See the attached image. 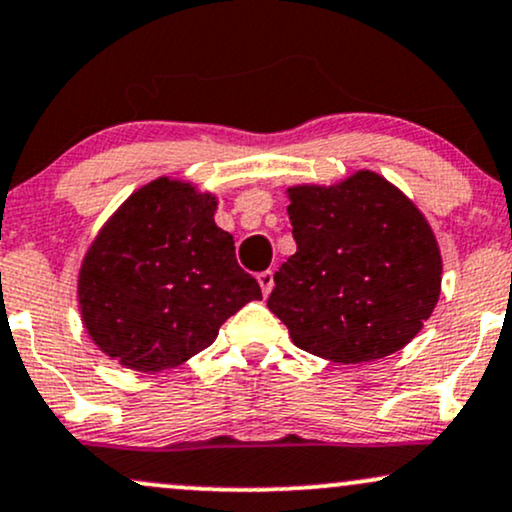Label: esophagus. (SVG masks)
Listing matches in <instances>:
<instances>
[{"mask_svg": "<svg viewBox=\"0 0 512 512\" xmlns=\"http://www.w3.org/2000/svg\"><path fill=\"white\" fill-rule=\"evenodd\" d=\"M257 281H260L264 296H269V293H272V289H274V272H272V269H267V272H262L260 276H257Z\"/></svg>", "mask_w": 512, "mask_h": 512, "instance_id": "1", "label": "esophagus"}]
</instances>
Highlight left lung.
Instances as JSON below:
<instances>
[{
    "label": "left lung",
    "instance_id": "8db88e82",
    "mask_svg": "<svg viewBox=\"0 0 512 512\" xmlns=\"http://www.w3.org/2000/svg\"><path fill=\"white\" fill-rule=\"evenodd\" d=\"M296 255L274 274L267 308L293 344L337 363L395 354L440 296V250L421 211L380 175L291 187Z\"/></svg>",
    "mask_w": 512,
    "mask_h": 512
}]
</instances>
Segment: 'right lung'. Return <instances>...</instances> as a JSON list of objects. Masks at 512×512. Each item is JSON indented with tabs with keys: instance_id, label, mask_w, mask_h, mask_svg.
Returning a JSON list of instances; mask_svg holds the SVG:
<instances>
[{
	"instance_id": "1",
	"label": "right lung",
	"mask_w": 512,
	"mask_h": 512,
	"mask_svg": "<svg viewBox=\"0 0 512 512\" xmlns=\"http://www.w3.org/2000/svg\"><path fill=\"white\" fill-rule=\"evenodd\" d=\"M216 202L158 178L117 209L79 272L91 339L122 366L156 373L214 344L219 327L262 291L236 260Z\"/></svg>"
}]
</instances>
